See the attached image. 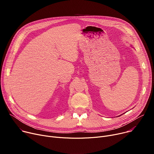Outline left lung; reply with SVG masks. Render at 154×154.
<instances>
[{"instance_id":"8db88e82","label":"left lung","mask_w":154,"mask_h":154,"mask_svg":"<svg viewBox=\"0 0 154 154\" xmlns=\"http://www.w3.org/2000/svg\"><path fill=\"white\" fill-rule=\"evenodd\" d=\"M120 116H121V115H120Z\"/></svg>"}]
</instances>
